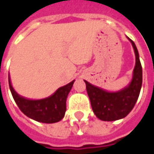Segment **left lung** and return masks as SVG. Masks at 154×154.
Here are the masks:
<instances>
[{"label": "left lung", "mask_w": 154, "mask_h": 154, "mask_svg": "<svg viewBox=\"0 0 154 154\" xmlns=\"http://www.w3.org/2000/svg\"><path fill=\"white\" fill-rule=\"evenodd\" d=\"M129 41L135 51L136 66L133 71V78L128 86L120 91L110 93L85 80L93 111L101 120L114 121L125 118L132 110L138 99L143 82V70L137 48L131 39Z\"/></svg>", "instance_id": "obj_1"}]
</instances>
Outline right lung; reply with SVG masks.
<instances>
[{"mask_svg":"<svg viewBox=\"0 0 154 154\" xmlns=\"http://www.w3.org/2000/svg\"><path fill=\"white\" fill-rule=\"evenodd\" d=\"M60 87L52 95L41 100H29L17 94L13 89L10 77L9 85L11 94L20 110L28 118L42 123H55L61 120L66 112V100L74 84Z\"/></svg>","mask_w":154,"mask_h":154,"instance_id":"1","label":"right lung"}]
</instances>
